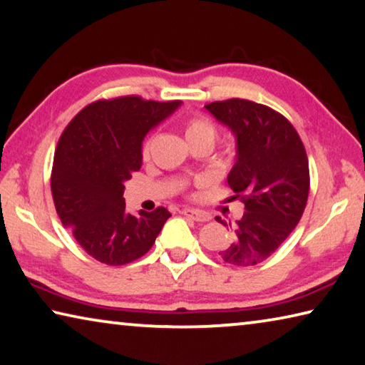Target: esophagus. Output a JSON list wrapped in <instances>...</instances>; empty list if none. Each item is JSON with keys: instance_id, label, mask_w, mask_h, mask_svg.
<instances>
[{"instance_id": "1", "label": "esophagus", "mask_w": 365, "mask_h": 365, "mask_svg": "<svg viewBox=\"0 0 365 365\" xmlns=\"http://www.w3.org/2000/svg\"><path fill=\"white\" fill-rule=\"evenodd\" d=\"M182 214L187 215V217H191L196 222H207L209 220V214L202 212V211H196V209H183Z\"/></svg>"}]
</instances>
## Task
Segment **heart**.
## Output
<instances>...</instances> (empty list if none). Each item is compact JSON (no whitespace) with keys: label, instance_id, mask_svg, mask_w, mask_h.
<instances>
[{"label":"heart","instance_id":"1","mask_svg":"<svg viewBox=\"0 0 365 365\" xmlns=\"http://www.w3.org/2000/svg\"><path fill=\"white\" fill-rule=\"evenodd\" d=\"M185 138H187L190 145L205 141V143L212 146L215 138H217V127L205 115H193L185 122ZM154 135H150V137L145 138L143 145H141V158L145 160L150 159Z\"/></svg>","mask_w":365,"mask_h":365}]
</instances>
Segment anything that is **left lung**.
<instances>
[{"instance_id":"obj_1","label":"left lung","mask_w":365,"mask_h":365,"mask_svg":"<svg viewBox=\"0 0 365 365\" xmlns=\"http://www.w3.org/2000/svg\"><path fill=\"white\" fill-rule=\"evenodd\" d=\"M206 109L237 140L227 182L246 209L233 243L219 255L227 264L250 267L275 252L298 225L309 195L307 154L287 117L269 106L233 98Z\"/></svg>"}]
</instances>
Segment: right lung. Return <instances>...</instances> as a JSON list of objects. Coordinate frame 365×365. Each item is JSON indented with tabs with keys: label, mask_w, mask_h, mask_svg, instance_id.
Segmentation results:
<instances>
[{
	"label": "right lung",
	"mask_w": 365,
	"mask_h": 365,
	"mask_svg": "<svg viewBox=\"0 0 365 365\" xmlns=\"http://www.w3.org/2000/svg\"><path fill=\"white\" fill-rule=\"evenodd\" d=\"M120 96L88 104L59 138L51 193L63 225L96 261L123 265L145 256L170 212L125 211L123 183L141 168L145 135L180 106Z\"/></svg>",
	"instance_id": "obj_1"
}]
</instances>
